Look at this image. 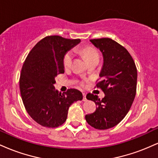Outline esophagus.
<instances>
[{"label":"esophagus","instance_id":"34e87169","mask_svg":"<svg viewBox=\"0 0 158 158\" xmlns=\"http://www.w3.org/2000/svg\"><path fill=\"white\" fill-rule=\"evenodd\" d=\"M82 94H83V101H84V102H85V101H87V98H86V94L83 93Z\"/></svg>","mask_w":158,"mask_h":158}]
</instances>
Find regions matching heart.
Returning <instances> with one entry per match:
<instances>
[{
	"label": "heart",
	"instance_id": "heart-1",
	"mask_svg": "<svg viewBox=\"0 0 158 158\" xmlns=\"http://www.w3.org/2000/svg\"><path fill=\"white\" fill-rule=\"evenodd\" d=\"M82 53L86 59V60L90 62V61L94 60V59H99V53L98 51L93 47H86L82 50ZM72 59H73V52L71 51H69L65 54L63 59V64L65 68H68L71 65ZM81 85H84V81H81Z\"/></svg>",
	"mask_w": 158,
	"mask_h": 158
}]
</instances>
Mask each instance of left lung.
Masks as SVG:
<instances>
[{"mask_svg":"<svg viewBox=\"0 0 158 158\" xmlns=\"http://www.w3.org/2000/svg\"><path fill=\"white\" fill-rule=\"evenodd\" d=\"M103 56V65L97 88L105 97L88 94L86 98L95 102L97 109L85 115V119L96 129L105 130L117 126L131 108L137 90V70L131 56L124 47L109 39H90Z\"/></svg>","mask_w":158,"mask_h":158,"instance_id":"left-lung-1","label":"left lung"}]
</instances>
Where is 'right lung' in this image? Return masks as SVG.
Wrapping results in <instances>:
<instances>
[{
    "mask_svg": "<svg viewBox=\"0 0 158 158\" xmlns=\"http://www.w3.org/2000/svg\"><path fill=\"white\" fill-rule=\"evenodd\" d=\"M80 41L47 36L33 47L23 63L19 79L21 96L27 113L41 126L56 128L62 125L69 107L82 99L79 90L68 89L61 94L53 85L57 75L64 73V55Z\"/></svg>",
    "mask_w": 158,
    "mask_h": 158,
    "instance_id": "add662e5",
    "label": "right lung"
}]
</instances>
